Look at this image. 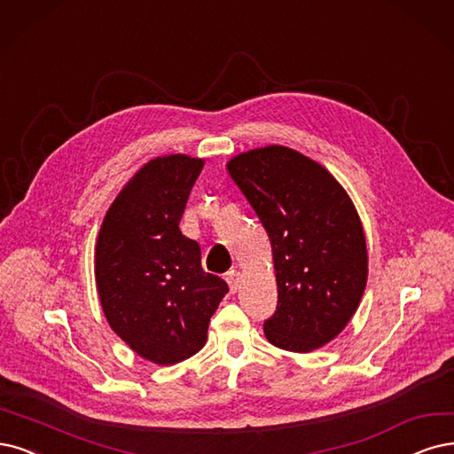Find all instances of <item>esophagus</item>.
<instances>
[{
	"label": "esophagus",
	"instance_id": "obj_1",
	"mask_svg": "<svg viewBox=\"0 0 454 454\" xmlns=\"http://www.w3.org/2000/svg\"><path fill=\"white\" fill-rule=\"evenodd\" d=\"M226 282L231 292H238V286H239V273L238 271H228L226 273Z\"/></svg>",
	"mask_w": 454,
	"mask_h": 454
}]
</instances>
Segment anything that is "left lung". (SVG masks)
I'll use <instances>...</instances> for the list:
<instances>
[{
  "instance_id": "1",
  "label": "left lung",
  "mask_w": 454,
  "mask_h": 454,
  "mask_svg": "<svg viewBox=\"0 0 454 454\" xmlns=\"http://www.w3.org/2000/svg\"><path fill=\"white\" fill-rule=\"evenodd\" d=\"M271 239L277 310L263 322L273 346L307 354L333 340L356 314L368 258L359 215L324 166L282 145L228 162Z\"/></svg>"
}]
</instances>
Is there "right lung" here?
Instances as JSON below:
<instances>
[{
  "label": "right lung",
  "mask_w": 454,
  "mask_h": 454,
  "mask_svg": "<svg viewBox=\"0 0 454 454\" xmlns=\"http://www.w3.org/2000/svg\"><path fill=\"white\" fill-rule=\"evenodd\" d=\"M204 160L147 162L115 198L100 226L95 280L110 327L157 364L194 356L228 284L201 270L200 245L179 221Z\"/></svg>",
  "instance_id": "right-lung-1"
}]
</instances>
